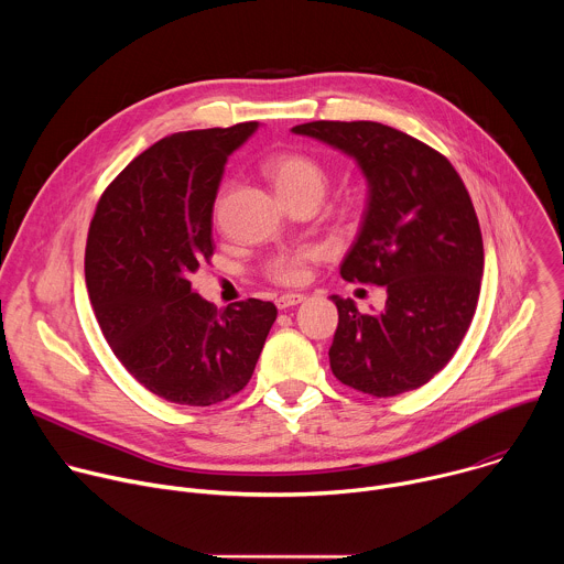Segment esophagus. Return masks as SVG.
I'll use <instances>...</instances> for the list:
<instances>
[{
    "label": "esophagus",
    "instance_id": "1",
    "mask_svg": "<svg viewBox=\"0 0 564 564\" xmlns=\"http://www.w3.org/2000/svg\"><path fill=\"white\" fill-rule=\"evenodd\" d=\"M301 301H305L303 294H281V296L276 299V307H279V310H288V307H292V305H299Z\"/></svg>",
    "mask_w": 564,
    "mask_h": 564
}]
</instances>
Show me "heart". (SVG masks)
I'll return each instance as SVG.
<instances>
[{"instance_id":"1","label":"heart","mask_w":564,"mask_h":564,"mask_svg":"<svg viewBox=\"0 0 564 564\" xmlns=\"http://www.w3.org/2000/svg\"><path fill=\"white\" fill-rule=\"evenodd\" d=\"M265 174L285 205L299 200H321L328 189V174L305 153H279L265 163ZM314 250L281 254L268 263V274L283 285H299L307 276V263Z\"/></svg>"}]
</instances>
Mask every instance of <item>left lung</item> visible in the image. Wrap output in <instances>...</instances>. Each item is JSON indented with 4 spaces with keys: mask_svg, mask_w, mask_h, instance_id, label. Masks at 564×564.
Here are the masks:
<instances>
[{
    "mask_svg": "<svg viewBox=\"0 0 564 564\" xmlns=\"http://www.w3.org/2000/svg\"><path fill=\"white\" fill-rule=\"evenodd\" d=\"M352 158L368 183L364 220L341 263L346 281L386 290L361 314L333 294L339 326L335 377L372 397H394L433 379L462 344L479 296L485 246L470 196L448 160L381 122L316 120L292 127Z\"/></svg>",
    "mask_w": 564,
    "mask_h": 564,
    "instance_id": "left-lung-1",
    "label": "left lung"
}]
</instances>
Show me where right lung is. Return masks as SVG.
<instances>
[{"instance_id":"obj_1","label":"right lung","mask_w":564,"mask_h":564,"mask_svg":"<svg viewBox=\"0 0 564 564\" xmlns=\"http://www.w3.org/2000/svg\"><path fill=\"white\" fill-rule=\"evenodd\" d=\"M257 129L158 140L107 187L89 227L85 276L102 335L147 390L174 404L212 406L243 390L276 318L261 299L218 312L189 281L214 254L227 158Z\"/></svg>"}]
</instances>
